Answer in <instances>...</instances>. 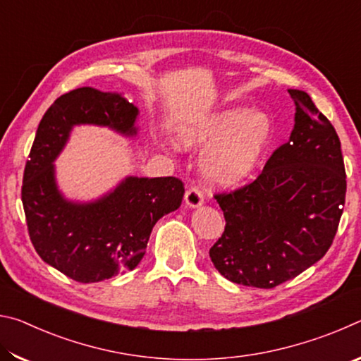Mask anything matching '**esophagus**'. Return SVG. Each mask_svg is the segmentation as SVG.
I'll return each mask as SVG.
<instances>
[{
	"label": "esophagus",
	"mask_w": 361,
	"mask_h": 361,
	"mask_svg": "<svg viewBox=\"0 0 361 361\" xmlns=\"http://www.w3.org/2000/svg\"><path fill=\"white\" fill-rule=\"evenodd\" d=\"M185 204H186V207H189V209H197V207L204 204L202 192H200L197 188L188 189L185 194Z\"/></svg>",
	"instance_id": "esophagus-1"
}]
</instances>
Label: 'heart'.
Returning <instances> with one entry per match:
<instances>
[{"instance_id": "obj_1", "label": "heart", "mask_w": 361, "mask_h": 361, "mask_svg": "<svg viewBox=\"0 0 361 361\" xmlns=\"http://www.w3.org/2000/svg\"><path fill=\"white\" fill-rule=\"evenodd\" d=\"M274 126L262 109L229 106L195 116L178 127L176 145L204 149L199 172L210 186L232 188L248 181L258 170Z\"/></svg>"}]
</instances>
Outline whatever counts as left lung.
Returning a JSON list of instances; mask_svg holds the SVG:
<instances>
[{
  "instance_id": "1",
  "label": "left lung",
  "mask_w": 361,
  "mask_h": 361,
  "mask_svg": "<svg viewBox=\"0 0 361 361\" xmlns=\"http://www.w3.org/2000/svg\"><path fill=\"white\" fill-rule=\"evenodd\" d=\"M288 92L296 106L288 142L253 183L215 195L226 228L210 258L239 285L274 288L314 266L331 247L345 204L338 133L304 90Z\"/></svg>"
}]
</instances>
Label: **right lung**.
Listing matches in <instances>:
<instances>
[{
	"instance_id": "1",
	"label": "right lung",
	"mask_w": 361,
	"mask_h": 361,
	"mask_svg": "<svg viewBox=\"0 0 361 361\" xmlns=\"http://www.w3.org/2000/svg\"><path fill=\"white\" fill-rule=\"evenodd\" d=\"M138 114L122 94L79 87L59 97L36 130L22 186L28 234L41 259L76 282H102L135 269L154 224L181 205L185 188L175 176H126L87 202L65 197L59 188L54 162L76 126L133 138Z\"/></svg>"
}]
</instances>
